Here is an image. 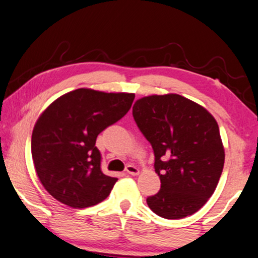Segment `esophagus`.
I'll return each instance as SVG.
<instances>
[{"instance_id":"obj_1","label":"esophagus","mask_w":258,"mask_h":258,"mask_svg":"<svg viewBox=\"0 0 258 258\" xmlns=\"http://www.w3.org/2000/svg\"><path fill=\"white\" fill-rule=\"evenodd\" d=\"M126 172H127V174H130V175L137 176V175H139V169L135 167V165H127Z\"/></svg>"}]
</instances>
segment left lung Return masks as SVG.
I'll return each mask as SVG.
<instances>
[{
  "instance_id": "left-lung-1",
  "label": "left lung",
  "mask_w": 258,
  "mask_h": 258,
  "mask_svg": "<svg viewBox=\"0 0 258 258\" xmlns=\"http://www.w3.org/2000/svg\"><path fill=\"white\" fill-rule=\"evenodd\" d=\"M132 113L152 145L161 178L148 206L165 219L191 216L212 197L223 172L225 150L216 119L178 94L142 97Z\"/></svg>"
}]
</instances>
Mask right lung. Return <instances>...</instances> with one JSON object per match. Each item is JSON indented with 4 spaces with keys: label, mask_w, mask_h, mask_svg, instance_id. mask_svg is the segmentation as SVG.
<instances>
[{
    "label": "right lung",
    "mask_w": 258,
    "mask_h": 258,
    "mask_svg": "<svg viewBox=\"0 0 258 258\" xmlns=\"http://www.w3.org/2000/svg\"><path fill=\"white\" fill-rule=\"evenodd\" d=\"M135 94L80 88L54 100L35 122L32 157L47 193L73 208L94 206L118 181L101 171L96 138L131 108Z\"/></svg>",
    "instance_id": "1"
}]
</instances>
